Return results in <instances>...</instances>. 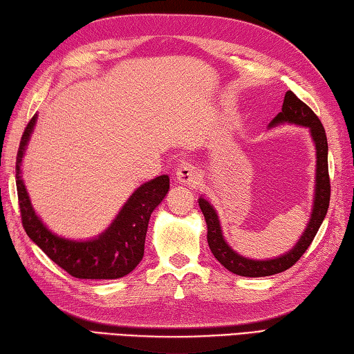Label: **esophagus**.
<instances>
[{
	"instance_id": "1",
	"label": "esophagus",
	"mask_w": 354,
	"mask_h": 354,
	"mask_svg": "<svg viewBox=\"0 0 354 354\" xmlns=\"http://www.w3.org/2000/svg\"><path fill=\"white\" fill-rule=\"evenodd\" d=\"M176 180L180 185L196 186L200 180V171H198V168L192 167V165H185V167L177 169Z\"/></svg>"
}]
</instances>
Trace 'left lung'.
Wrapping results in <instances>:
<instances>
[{"instance_id": "obj_1", "label": "left lung", "mask_w": 354, "mask_h": 354, "mask_svg": "<svg viewBox=\"0 0 354 354\" xmlns=\"http://www.w3.org/2000/svg\"><path fill=\"white\" fill-rule=\"evenodd\" d=\"M298 125L308 129L310 137H312L315 151H316V172H315V196L312 214L307 223V227L299 236L298 243L287 250L286 254L269 258V259H252L243 257L229 246L227 241L223 235L218 214L215 207L209 203L205 197L198 198V206L205 215L207 225V244L209 249L212 250L214 257L218 259L220 264L240 277L259 278V277H270L275 273H281L298 261L307 248L312 244L313 238L318 232L324 218H326L330 203V178H328V145L327 136L318 116L310 110V108L293 95L292 91H287L284 96V102L281 111L273 119L269 128H275L279 125Z\"/></svg>"}]
</instances>
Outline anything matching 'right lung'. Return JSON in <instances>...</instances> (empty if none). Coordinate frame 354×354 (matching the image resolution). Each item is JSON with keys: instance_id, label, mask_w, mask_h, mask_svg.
Segmentation results:
<instances>
[{"instance_id": "obj_1", "label": "right lung", "mask_w": 354, "mask_h": 354, "mask_svg": "<svg viewBox=\"0 0 354 354\" xmlns=\"http://www.w3.org/2000/svg\"><path fill=\"white\" fill-rule=\"evenodd\" d=\"M38 120L35 114L24 129L17 157V189L23 226L28 238L59 268L81 279H118L142 261L149 217L169 191V177L158 176L140 185L104 232L88 240L56 235L35 212L23 180V160Z\"/></svg>"}]
</instances>
